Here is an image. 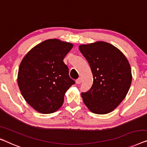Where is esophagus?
Wrapping results in <instances>:
<instances>
[{"label":"esophagus","mask_w":147,"mask_h":147,"mask_svg":"<svg viewBox=\"0 0 147 147\" xmlns=\"http://www.w3.org/2000/svg\"><path fill=\"white\" fill-rule=\"evenodd\" d=\"M76 84H81V83L82 82V79L81 78H79L78 79H77V80H76Z\"/></svg>","instance_id":"esophagus-1"}]
</instances>
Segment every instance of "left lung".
<instances>
[{
  "label": "left lung",
  "mask_w": 147,
  "mask_h": 147,
  "mask_svg": "<svg viewBox=\"0 0 147 147\" xmlns=\"http://www.w3.org/2000/svg\"><path fill=\"white\" fill-rule=\"evenodd\" d=\"M79 49L88 60L93 76L90 89L82 93L83 101L94 113H109L119 105L129 90L130 64L119 49L107 42L81 45Z\"/></svg>",
  "instance_id": "obj_1"
}]
</instances>
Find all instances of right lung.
Instances as JSON below:
<instances>
[{"mask_svg":"<svg viewBox=\"0 0 147 147\" xmlns=\"http://www.w3.org/2000/svg\"><path fill=\"white\" fill-rule=\"evenodd\" d=\"M73 45L58 39L34 47L21 61L18 84L23 97L42 113H52L62 105L66 91L75 81L63 59Z\"/></svg>","mask_w":147,"mask_h":147,"instance_id":"right-lung-1","label":"right lung"}]
</instances>
